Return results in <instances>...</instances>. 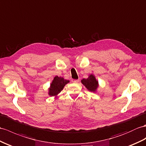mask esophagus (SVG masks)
Instances as JSON below:
<instances>
[{
	"label": "esophagus",
	"mask_w": 146,
	"mask_h": 146,
	"mask_svg": "<svg viewBox=\"0 0 146 146\" xmlns=\"http://www.w3.org/2000/svg\"><path fill=\"white\" fill-rule=\"evenodd\" d=\"M74 83H78L79 82V79H76V80H74Z\"/></svg>",
	"instance_id": "esophagus-1"
}]
</instances>
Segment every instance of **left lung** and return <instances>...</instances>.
Segmentation results:
<instances>
[{
	"label": "left lung",
	"mask_w": 146,
	"mask_h": 146,
	"mask_svg": "<svg viewBox=\"0 0 146 146\" xmlns=\"http://www.w3.org/2000/svg\"><path fill=\"white\" fill-rule=\"evenodd\" d=\"M81 82L85 85V87L91 92H95L98 86V81H97L95 76L92 74H91L87 79H84L81 80Z\"/></svg>",
	"instance_id": "left-lung-1"
}]
</instances>
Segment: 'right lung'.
<instances>
[{"mask_svg":"<svg viewBox=\"0 0 146 146\" xmlns=\"http://www.w3.org/2000/svg\"><path fill=\"white\" fill-rule=\"evenodd\" d=\"M69 82V80L64 79L62 77L56 76L54 78L49 88V95L50 96H56L61 92L64 87Z\"/></svg>","mask_w":146,"mask_h":146,"instance_id":"add662e5","label":"right lung"}]
</instances>
